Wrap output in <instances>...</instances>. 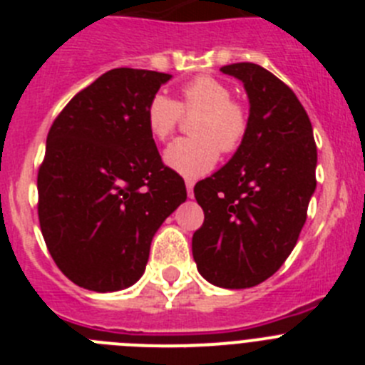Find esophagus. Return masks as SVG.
Wrapping results in <instances>:
<instances>
[{
    "label": "esophagus",
    "instance_id": "esophagus-1",
    "mask_svg": "<svg viewBox=\"0 0 365 365\" xmlns=\"http://www.w3.org/2000/svg\"><path fill=\"white\" fill-rule=\"evenodd\" d=\"M186 192H188V197H193V180H186Z\"/></svg>",
    "mask_w": 365,
    "mask_h": 365
}]
</instances>
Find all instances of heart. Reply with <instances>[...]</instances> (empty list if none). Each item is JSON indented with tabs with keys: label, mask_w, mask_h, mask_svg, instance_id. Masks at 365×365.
Listing matches in <instances>:
<instances>
[{
	"label": "heart",
	"mask_w": 365,
	"mask_h": 365,
	"mask_svg": "<svg viewBox=\"0 0 365 365\" xmlns=\"http://www.w3.org/2000/svg\"><path fill=\"white\" fill-rule=\"evenodd\" d=\"M182 113H199L193 122L195 138H179L164 151V163L182 177L208 173L219 160V150L234 151L247 131V115L232 102L227 83L214 76H197L180 87V100L157 93L146 108L148 131L155 140H168Z\"/></svg>",
	"instance_id": "obj_1"
}]
</instances>
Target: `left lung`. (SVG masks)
<instances>
[{
	"mask_svg": "<svg viewBox=\"0 0 365 365\" xmlns=\"http://www.w3.org/2000/svg\"><path fill=\"white\" fill-rule=\"evenodd\" d=\"M221 73L243 82L247 131L232 159L193 188L205 222L193 234L192 252L206 282L248 289L269 279L292 252L316 190L318 153L291 87L250 62Z\"/></svg>",
	"mask_w": 365,
	"mask_h": 365,
	"instance_id": "left-lung-1",
	"label": "left lung"
}]
</instances>
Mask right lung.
Returning a JSON list of instances; mask_svg holds the SVG:
<instances>
[{
    "label": "right lung",
    "instance_id": "1",
    "mask_svg": "<svg viewBox=\"0 0 365 365\" xmlns=\"http://www.w3.org/2000/svg\"><path fill=\"white\" fill-rule=\"evenodd\" d=\"M172 74L111 69L71 98L51 125L38 172V217L58 269L95 292L128 289L153 235L186 201L164 166L146 108Z\"/></svg>",
    "mask_w": 365,
    "mask_h": 365
}]
</instances>
